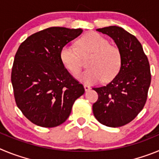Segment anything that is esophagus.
Returning a JSON list of instances; mask_svg holds the SVG:
<instances>
[{"mask_svg": "<svg viewBox=\"0 0 159 159\" xmlns=\"http://www.w3.org/2000/svg\"><path fill=\"white\" fill-rule=\"evenodd\" d=\"M84 89H85V91H86V92H88V91H89V90L91 89L90 86H88V85H87V84H84Z\"/></svg>", "mask_w": 159, "mask_h": 159, "instance_id": "1", "label": "esophagus"}]
</instances>
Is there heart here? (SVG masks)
Masks as SVG:
<instances>
[{"instance_id": "obj_1", "label": "heart", "mask_w": 159, "mask_h": 159, "mask_svg": "<svg viewBox=\"0 0 159 159\" xmlns=\"http://www.w3.org/2000/svg\"><path fill=\"white\" fill-rule=\"evenodd\" d=\"M79 50L72 44L61 48L60 60L71 75H76L82 67V56L92 54L88 62L89 67L80 74L78 79L88 84L102 80L109 81L117 75L122 65V55L116 46L109 44L106 38L96 32H89L77 41ZM80 51V52H78Z\"/></svg>"}]
</instances>
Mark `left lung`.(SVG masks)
Wrapping results in <instances>:
<instances>
[{
    "mask_svg": "<svg viewBox=\"0 0 159 159\" xmlns=\"http://www.w3.org/2000/svg\"><path fill=\"white\" fill-rule=\"evenodd\" d=\"M115 40L122 55L120 71L105 86L93 88L99 97L93 114L102 125L119 127L131 122L147 102L151 85L150 64L137 38L118 26L97 29Z\"/></svg>",
    "mask_w": 159,
    "mask_h": 159,
    "instance_id": "left-lung-1",
    "label": "left lung"
}]
</instances>
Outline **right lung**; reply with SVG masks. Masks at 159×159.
<instances>
[{
	"mask_svg": "<svg viewBox=\"0 0 159 159\" xmlns=\"http://www.w3.org/2000/svg\"><path fill=\"white\" fill-rule=\"evenodd\" d=\"M83 32L80 29L52 27L20 43L11 73L16 106L32 123L55 127L67 120L73 103L84 93L64 67L60 50Z\"/></svg>",
	"mask_w": 159,
	"mask_h": 159,
	"instance_id": "add662e5",
	"label": "right lung"
}]
</instances>
